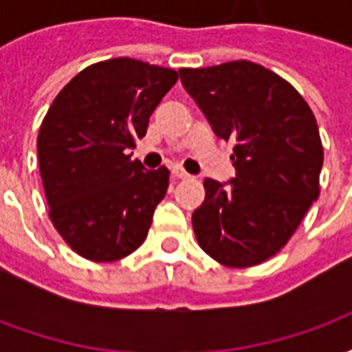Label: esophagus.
Returning a JSON list of instances; mask_svg holds the SVG:
<instances>
[{
    "instance_id": "34e87169",
    "label": "esophagus",
    "mask_w": 352,
    "mask_h": 352,
    "mask_svg": "<svg viewBox=\"0 0 352 352\" xmlns=\"http://www.w3.org/2000/svg\"><path fill=\"white\" fill-rule=\"evenodd\" d=\"M171 173H173L177 179H190V173H186V171L181 168H173V171H171Z\"/></svg>"
}]
</instances>
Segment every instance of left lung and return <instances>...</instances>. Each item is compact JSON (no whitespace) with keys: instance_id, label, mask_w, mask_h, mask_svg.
<instances>
[{"instance_id":"1","label":"left lung","mask_w":352,"mask_h":352,"mask_svg":"<svg viewBox=\"0 0 352 352\" xmlns=\"http://www.w3.org/2000/svg\"><path fill=\"white\" fill-rule=\"evenodd\" d=\"M179 75L214 133L236 143V177L204 181L206 199L192 214L196 239L226 267L262 264L320 194L324 153L315 115L288 80L249 60L181 67Z\"/></svg>"}]
</instances>
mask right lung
I'll return each instance as SVG.
<instances>
[{
  "mask_svg": "<svg viewBox=\"0 0 352 352\" xmlns=\"http://www.w3.org/2000/svg\"><path fill=\"white\" fill-rule=\"evenodd\" d=\"M179 73L133 58L85 67L43 118L37 156L49 219L65 243L92 262H115L145 241L169 169L146 171L128 148Z\"/></svg>",
  "mask_w": 352,
  "mask_h": 352,
  "instance_id": "right-lung-1",
  "label": "right lung"
}]
</instances>
